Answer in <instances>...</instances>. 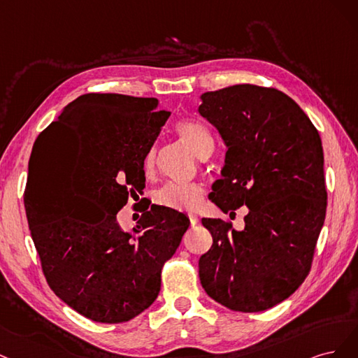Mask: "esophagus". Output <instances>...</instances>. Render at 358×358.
<instances>
[{
  "mask_svg": "<svg viewBox=\"0 0 358 358\" xmlns=\"http://www.w3.org/2000/svg\"><path fill=\"white\" fill-rule=\"evenodd\" d=\"M189 220H190L192 226H196V224L199 223V217L196 215V214H189Z\"/></svg>",
  "mask_w": 358,
  "mask_h": 358,
  "instance_id": "34e87169",
  "label": "esophagus"
}]
</instances>
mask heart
I'll return each mask as SVG.
<instances>
[{
  "label": "heart",
  "mask_w": 358,
  "mask_h": 358,
  "mask_svg": "<svg viewBox=\"0 0 358 358\" xmlns=\"http://www.w3.org/2000/svg\"><path fill=\"white\" fill-rule=\"evenodd\" d=\"M181 140L189 145L196 156H201L205 150L213 148V138L205 124L196 120H182L176 126ZM143 171L147 178H152L156 172V148H150L143 160ZM202 198V187L198 184H165L159 189L155 201L157 205L176 211H193L198 208Z\"/></svg>",
  "instance_id": "obj_1"
}]
</instances>
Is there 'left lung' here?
Returning a JSON list of instances; mask_svg holds the SVG:
<instances>
[{
	"instance_id": "left-lung-1",
	"label": "left lung",
	"mask_w": 358,
	"mask_h": 358,
	"mask_svg": "<svg viewBox=\"0 0 358 358\" xmlns=\"http://www.w3.org/2000/svg\"><path fill=\"white\" fill-rule=\"evenodd\" d=\"M201 99L199 114L227 147L210 199L230 215L248 206L242 230L202 218L213 245L199 259L201 284L229 309L260 313L292 296L310 271L327 208L321 138L273 87L235 85Z\"/></svg>"
}]
</instances>
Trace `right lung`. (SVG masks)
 Returning <instances> with one entry per match:
<instances>
[{
	"label": "right lung",
	"instance_id": "1",
	"mask_svg": "<svg viewBox=\"0 0 358 358\" xmlns=\"http://www.w3.org/2000/svg\"><path fill=\"white\" fill-rule=\"evenodd\" d=\"M156 98L86 94L38 135L25 210L43 273L78 314L117 324L152 305L189 218L147 203L132 232L117 213L145 187L143 160L171 116ZM94 213L95 219H87Z\"/></svg>",
	"mask_w": 358,
	"mask_h": 358
}]
</instances>
